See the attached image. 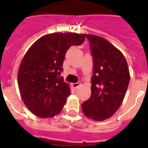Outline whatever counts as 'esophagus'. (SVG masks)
Masks as SVG:
<instances>
[{
  "mask_svg": "<svg viewBox=\"0 0 148 148\" xmlns=\"http://www.w3.org/2000/svg\"><path fill=\"white\" fill-rule=\"evenodd\" d=\"M73 87H74V88H75V89H78V87H79L81 86V83H80V82H77V83H74L73 84Z\"/></svg>",
  "mask_w": 148,
  "mask_h": 148,
  "instance_id": "obj_1",
  "label": "esophagus"
}]
</instances>
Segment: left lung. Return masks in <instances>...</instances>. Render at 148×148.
Here are the masks:
<instances>
[{
    "mask_svg": "<svg viewBox=\"0 0 148 148\" xmlns=\"http://www.w3.org/2000/svg\"><path fill=\"white\" fill-rule=\"evenodd\" d=\"M93 59L91 96L82 104L84 114L96 121L109 119L122 103L130 82L127 63L121 51L99 36L85 34Z\"/></svg>",
    "mask_w": 148,
    "mask_h": 148,
    "instance_id": "left-lung-1",
    "label": "left lung"
}]
</instances>
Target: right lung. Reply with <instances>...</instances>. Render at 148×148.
<instances>
[{"instance_id":"right-lung-1","label":"right lung","mask_w":148,"mask_h":148,"mask_svg":"<svg viewBox=\"0 0 148 148\" xmlns=\"http://www.w3.org/2000/svg\"><path fill=\"white\" fill-rule=\"evenodd\" d=\"M84 34L56 32L36 40L23 56L18 82L23 102L40 118L58 114L70 95V88L61 76L66 51L81 45Z\"/></svg>"}]
</instances>
